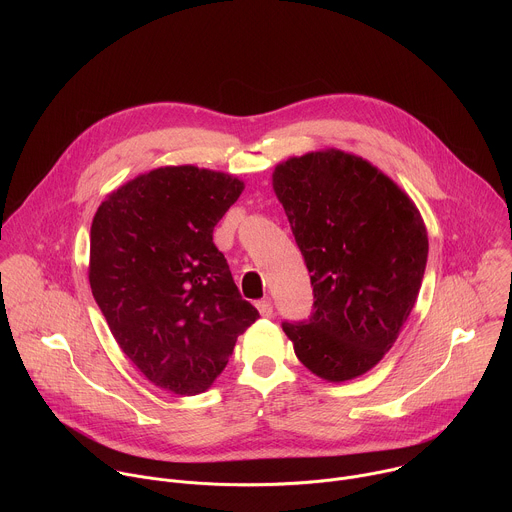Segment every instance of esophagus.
<instances>
[{
	"instance_id": "1",
	"label": "esophagus",
	"mask_w": 512,
	"mask_h": 512,
	"mask_svg": "<svg viewBox=\"0 0 512 512\" xmlns=\"http://www.w3.org/2000/svg\"><path fill=\"white\" fill-rule=\"evenodd\" d=\"M255 306H257V310H259V314H261L263 318H271V316H273V304H271V300H259Z\"/></svg>"
}]
</instances>
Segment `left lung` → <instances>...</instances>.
<instances>
[{
    "mask_svg": "<svg viewBox=\"0 0 512 512\" xmlns=\"http://www.w3.org/2000/svg\"><path fill=\"white\" fill-rule=\"evenodd\" d=\"M273 192L314 287L312 316L283 322V332L328 383L369 373L419 296L427 229L415 202L369 160L336 148L277 164Z\"/></svg>",
    "mask_w": 512,
    "mask_h": 512,
    "instance_id": "8db88e82",
    "label": "left lung"
}]
</instances>
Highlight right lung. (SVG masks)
Masks as SVG:
<instances>
[{
  "label": "right lung",
  "mask_w": 512,
  "mask_h": 512,
  "mask_svg": "<svg viewBox=\"0 0 512 512\" xmlns=\"http://www.w3.org/2000/svg\"><path fill=\"white\" fill-rule=\"evenodd\" d=\"M243 190L233 174L164 166L125 182L95 212V302L135 369L168 393H204L259 318L212 241Z\"/></svg>",
  "instance_id": "1"
}]
</instances>
